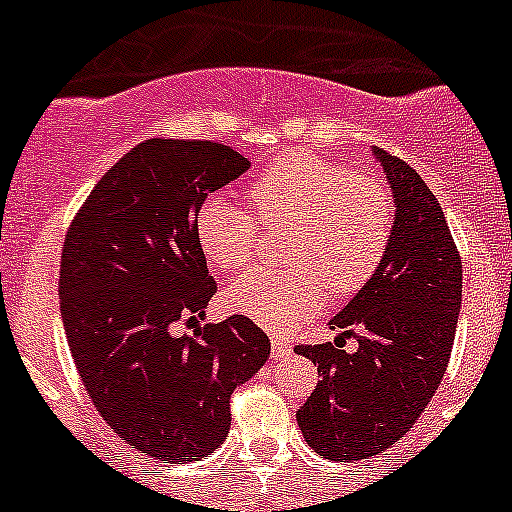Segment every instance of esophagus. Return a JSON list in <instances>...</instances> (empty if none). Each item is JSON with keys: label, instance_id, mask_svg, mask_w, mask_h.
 Listing matches in <instances>:
<instances>
[{"label": "esophagus", "instance_id": "esophagus-1", "mask_svg": "<svg viewBox=\"0 0 512 512\" xmlns=\"http://www.w3.org/2000/svg\"><path fill=\"white\" fill-rule=\"evenodd\" d=\"M289 354H292V346H289V341H284L282 336L271 338V359L282 361V359H287Z\"/></svg>", "mask_w": 512, "mask_h": 512}]
</instances>
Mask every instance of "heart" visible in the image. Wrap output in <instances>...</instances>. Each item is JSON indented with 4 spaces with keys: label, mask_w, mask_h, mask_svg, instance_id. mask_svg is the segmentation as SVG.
<instances>
[{
    "label": "heart",
    "mask_w": 512,
    "mask_h": 512,
    "mask_svg": "<svg viewBox=\"0 0 512 512\" xmlns=\"http://www.w3.org/2000/svg\"><path fill=\"white\" fill-rule=\"evenodd\" d=\"M266 228L295 225L287 261L295 269H256L225 289V307L271 333H289L318 315L328 289L354 295L387 256L395 202L379 179L348 166L289 153L266 169L248 192ZM194 235L202 253L225 274L246 269L261 225L243 205L212 194L197 207Z\"/></svg>",
    "instance_id": "obj_1"
}]
</instances>
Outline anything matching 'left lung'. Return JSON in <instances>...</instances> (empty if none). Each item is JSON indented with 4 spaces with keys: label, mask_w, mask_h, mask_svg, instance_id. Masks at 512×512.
<instances>
[{
    "label": "left lung",
    "mask_w": 512,
    "mask_h": 512,
    "mask_svg": "<svg viewBox=\"0 0 512 512\" xmlns=\"http://www.w3.org/2000/svg\"><path fill=\"white\" fill-rule=\"evenodd\" d=\"M395 197L387 256L330 328L336 343L297 346L318 387L297 410L312 449L330 461L382 454L415 425L451 359L461 310V256L441 205L402 158L374 148ZM354 335L360 348L342 351Z\"/></svg>",
    "instance_id": "obj_1"
}]
</instances>
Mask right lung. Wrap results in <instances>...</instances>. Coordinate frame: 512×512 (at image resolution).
<instances>
[{
    "mask_svg": "<svg viewBox=\"0 0 512 512\" xmlns=\"http://www.w3.org/2000/svg\"><path fill=\"white\" fill-rule=\"evenodd\" d=\"M248 166L212 140H143L66 230L58 300L76 372L112 431L153 459L212 454L230 395L269 359V336L243 315L200 325L217 284L194 215Z\"/></svg>",
    "mask_w": 512,
    "mask_h": 512,
    "instance_id": "1",
    "label": "right lung"
}]
</instances>
